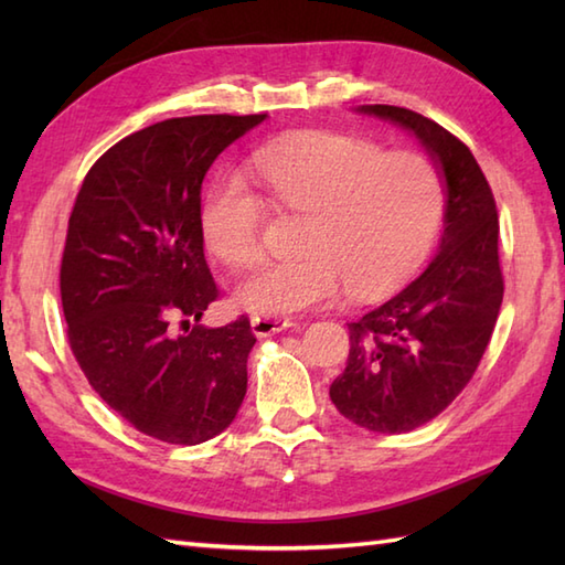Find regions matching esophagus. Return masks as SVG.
<instances>
[{
    "instance_id": "1",
    "label": "esophagus",
    "mask_w": 565,
    "mask_h": 565,
    "mask_svg": "<svg viewBox=\"0 0 565 565\" xmlns=\"http://www.w3.org/2000/svg\"><path fill=\"white\" fill-rule=\"evenodd\" d=\"M249 326L252 332L257 334V338H271V334L281 332V330H289L294 326L291 318H269V316H252L249 318Z\"/></svg>"
}]
</instances>
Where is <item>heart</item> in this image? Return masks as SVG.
Instances as JSON below:
<instances>
[{
  "instance_id": "obj_1",
  "label": "heart",
  "mask_w": 565,
  "mask_h": 565,
  "mask_svg": "<svg viewBox=\"0 0 565 565\" xmlns=\"http://www.w3.org/2000/svg\"><path fill=\"white\" fill-rule=\"evenodd\" d=\"M252 177L274 211L303 215V255L264 262L235 284L233 301L257 316L301 313L330 301L342 281L354 294L386 289L425 257L444 213L431 160L356 138L318 136L264 152ZM262 221V199L237 174L221 177L203 199V243L231 267L259 257Z\"/></svg>"
}]
</instances>
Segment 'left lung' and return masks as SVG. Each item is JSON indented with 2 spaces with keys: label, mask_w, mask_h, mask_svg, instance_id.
<instances>
[{
  "label": "left lung",
  "mask_w": 565,
  "mask_h": 565,
  "mask_svg": "<svg viewBox=\"0 0 565 565\" xmlns=\"http://www.w3.org/2000/svg\"><path fill=\"white\" fill-rule=\"evenodd\" d=\"M356 114L415 136L444 184V233L425 271L386 303L347 322L350 359L330 398L379 435L429 423L471 381L502 303L498 211L486 177L459 138L423 114L388 104Z\"/></svg>",
  "instance_id": "left-lung-1"
}]
</instances>
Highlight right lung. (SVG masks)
Returning <instances> with one entry per match:
<instances>
[{
	"mask_svg": "<svg viewBox=\"0 0 565 565\" xmlns=\"http://www.w3.org/2000/svg\"><path fill=\"white\" fill-rule=\"evenodd\" d=\"M264 118H167L118 140L70 215L60 296L72 354L111 411L167 444L221 435L247 393L249 320L199 326L218 298L203 257L201 184ZM182 317L198 326L174 335Z\"/></svg>",
	"mask_w": 565,
	"mask_h": 565,
	"instance_id": "right-lung-1",
	"label": "right lung"
}]
</instances>
